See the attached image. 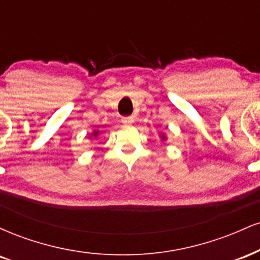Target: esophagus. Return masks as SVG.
Returning <instances> with one entry per match:
<instances>
[{
    "label": "esophagus",
    "instance_id": "34e87169",
    "mask_svg": "<svg viewBox=\"0 0 260 260\" xmlns=\"http://www.w3.org/2000/svg\"><path fill=\"white\" fill-rule=\"evenodd\" d=\"M133 122H134V118L132 117V116H129V117L122 118V123H124V124H132Z\"/></svg>",
    "mask_w": 260,
    "mask_h": 260
}]
</instances>
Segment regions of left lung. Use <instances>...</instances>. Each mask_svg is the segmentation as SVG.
I'll use <instances>...</instances> for the list:
<instances>
[{
    "mask_svg": "<svg viewBox=\"0 0 260 260\" xmlns=\"http://www.w3.org/2000/svg\"><path fill=\"white\" fill-rule=\"evenodd\" d=\"M166 138V137L165 136H162V134H161V139H165Z\"/></svg>",
    "mask_w": 260,
    "mask_h": 260,
    "instance_id": "obj_1",
    "label": "left lung"
}]
</instances>
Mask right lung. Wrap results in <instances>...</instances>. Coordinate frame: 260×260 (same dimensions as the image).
Instances as JSON below:
<instances>
[{"mask_svg":"<svg viewBox=\"0 0 260 260\" xmlns=\"http://www.w3.org/2000/svg\"><path fill=\"white\" fill-rule=\"evenodd\" d=\"M98 134H99V131H94V132H92V136L94 137H98Z\"/></svg>","mask_w":260,"mask_h":260,"instance_id":"add662e5","label":"right lung"}]
</instances>
